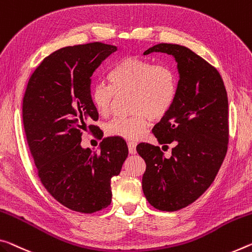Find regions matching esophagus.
<instances>
[{
  "label": "esophagus",
  "instance_id": "obj_1",
  "mask_svg": "<svg viewBox=\"0 0 252 252\" xmlns=\"http://www.w3.org/2000/svg\"><path fill=\"white\" fill-rule=\"evenodd\" d=\"M127 148H129V154L134 155L137 153V149H135V148H137V145H135L134 142H131V141L127 142Z\"/></svg>",
  "mask_w": 252,
  "mask_h": 252
}]
</instances>
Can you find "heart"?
<instances>
[{
    "label": "heart",
    "mask_w": 252,
    "mask_h": 252,
    "mask_svg": "<svg viewBox=\"0 0 252 252\" xmlns=\"http://www.w3.org/2000/svg\"><path fill=\"white\" fill-rule=\"evenodd\" d=\"M110 84L98 82L92 87L91 99L97 114L107 118L118 96L130 95V117H119L107 123L110 137L138 140L153 121L161 120L170 111L177 95V77L166 65H154L146 59L126 57L109 74Z\"/></svg>",
    "instance_id": "heart-1"
}]
</instances>
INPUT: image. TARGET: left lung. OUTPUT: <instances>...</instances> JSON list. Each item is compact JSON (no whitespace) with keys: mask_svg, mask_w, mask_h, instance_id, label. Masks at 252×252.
Masks as SVG:
<instances>
[{"mask_svg":"<svg viewBox=\"0 0 252 252\" xmlns=\"http://www.w3.org/2000/svg\"><path fill=\"white\" fill-rule=\"evenodd\" d=\"M150 53L174 56L179 81L173 106L153 130L163 147L173 143L171 156L150 143L137 146L146 162L142 189L156 209L174 212L196 201L217 176L229 143V103L218 69L189 48L159 43Z\"/></svg>","mask_w":252,"mask_h":252,"instance_id":"left-lung-1","label":"left lung"}]
</instances>
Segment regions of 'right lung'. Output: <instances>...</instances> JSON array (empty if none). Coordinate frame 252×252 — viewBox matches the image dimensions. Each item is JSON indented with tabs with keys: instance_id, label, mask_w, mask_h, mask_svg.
<instances>
[{
	"instance_id": "right-lung-1",
	"label": "right lung",
	"mask_w": 252,
	"mask_h": 252,
	"mask_svg": "<svg viewBox=\"0 0 252 252\" xmlns=\"http://www.w3.org/2000/svg\"><path fill=\"white\" fill-rule=\"evenodd\" d=\"M117 47L103 42L65 47L46 57L23 96L25 132L38 177L56 201L91 214L111 204V178L127 157L126 141L105 138L99 151L81 146L84 132L102 139L91 99V77Z\"/></svg>"
}]
</instances>
